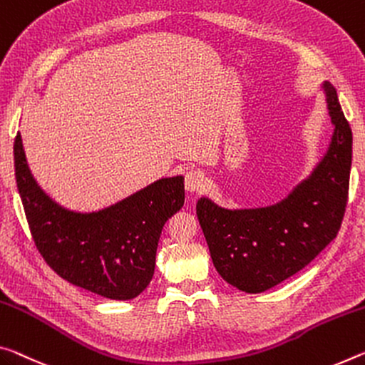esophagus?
Wrapping results in <instances>:
<instances>
[{
    "instance_id": "obj_1",
    "label": "esophagus",
    "mask_w": 365,
    "mask_h": 365,
    "mask_svg": "<svg viewBox=\"0 0 365 365\" xmlns=\"http://www.w3.org/2000/svg\"><path fill=\"white\" fill-rule=\"evenodd\" d=\"M206 185V177L203 172L200 170H190L185 175V188H187L188 193H198L205 188Z\"/></svg>"
}]
</instances>
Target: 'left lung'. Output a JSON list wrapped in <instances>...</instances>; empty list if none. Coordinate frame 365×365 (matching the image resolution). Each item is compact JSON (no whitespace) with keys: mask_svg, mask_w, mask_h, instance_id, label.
<instances>
[{"mask_svg":"<svg viewBox=\"0 0 365 365\" xmlns=\"http://www.w3.org/2000/svg\"><path fill=\"white\" fill-rule=\"evenodd\" d=\"M333 135L305 180L269 206L229 210L201 196L196 216L214 263L229 284L259 294L305 268L341 227L348 203L352 131L336 89L323 81Z\"/></svg>","mask_w":365,"mask_h":365,"instance_id":"1","label":"left lung"}]
</instances>
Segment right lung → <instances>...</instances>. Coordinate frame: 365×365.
Returning <instances> with one entry per match:
<instances>
[{
	"label": "right lung",
	"mask_w": 365,
	"mask_h": 365,
	"mask_svg": "<svg viewBox=\"0 0 365 365\" xmlns=\"http://www.w3.org/2000/svg\"><path fill=\"white\" fill-rule=\"evenodd\" d=\"M14 169L31 234L50 268L102 297L140 296L153 279L162 227L183 206V177L159 178L103 210L79 212L40 188L21 133L14 140Z\"/></svg>",
	"instance_id": "obj_1"
}]
</instances>
